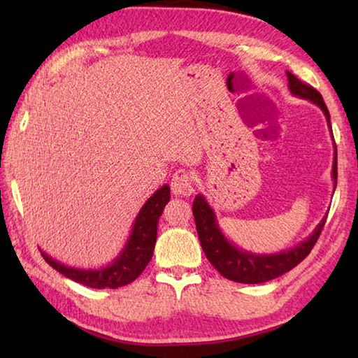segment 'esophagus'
I'll return each instance as SVG.
<instances>
[{"mask_svg":"<svg viewBox=\"0 0 358 358\" xmlns=\"http://www.w3.org/2000/svg\"><path fill=\"white\" fill-rule=\"evenodd\" d=\"M171 189L175 195H191L194 192V177L192 173L187 169H178L175 171L172 181H171Z\"/></svg>","mask_w":358,"mask_h":358,"instance_id":"obj_1","label":"esophagus"}]
</instances>
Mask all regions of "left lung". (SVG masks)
I'll return each instance as SVG.
<instances>
[{"label":"left lung","instance_id":"left-lung-1","mask_svg":"<svg viewBox=\"0 0 358 358\" xmlns=\"http://www.w3.org/2000/svg\"><path fill=\"white\" fill-rule=\"evenodd\" d=\"M286 75L289 81V90H291L292 95L305 98V100L317 104L318 108L323 110L326 120H328L329 131L332 132L329 110L326 108L320 92L313 86L306 85V83L300 81L294 73L286 72ZM332 178L334 183L337 185V150L336 154H334ZM192 212L203 252L208 257L210 264L214 266L224 278L246 285L264 283V281L277 278L294 269L296 264L305 260L310 250H313L318 237H320L326 223V217H328L326 215L322 222L318 223L315 231L309 235L308 240L301 241L300 245H296L295 248L289 250H285V252L262 255L243 250L224 237L223 232L220 231L218 227L214 210H212V208L209 206L203 195L195 196Z\"/></svg>","mask_w":358,"mask_h":358}]
</instances>
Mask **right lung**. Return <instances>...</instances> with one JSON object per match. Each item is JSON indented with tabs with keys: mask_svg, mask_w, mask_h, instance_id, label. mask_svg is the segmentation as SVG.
<instances>
[{
	"mask_svg": "<svg viewBox=\"0 0 358 358\" xmlns=\"http://www.w3.org/2000/svg\"><path fill=\"white\" fill-rule=\"evenodd\" d=\"M171 200V189L167 185L159 187L135 218L132 232L129 235L124 249L113 260L112 264L100 269H77L58 263L41 250V255L53 269L63 273L77 283L95 289H117L126 286L140 275L154 255L157 241V224L163 209Z\"/></svg>",
	"mask_w": 358,
	"mask_h": 358,
	"instance_id": "add662e5",
	"label": "right lung"
}]
</instances>
